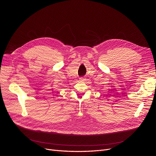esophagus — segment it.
<instances>
[{"instance_id":"esophagus-1","label":"esophagus","mask_w":156,"mask_h":156,"mask_svg":"<svg viewBox=\"0 0 156 156\" xmlns=\"http://www.w3.org/2000/svg\"><path fill=\"white\" fill-rule=\"evenodd\" d=\"M80 80H81V81H83V80H84V78H83V77H81V78H80Z\"/></svg>"}]
</instances>
